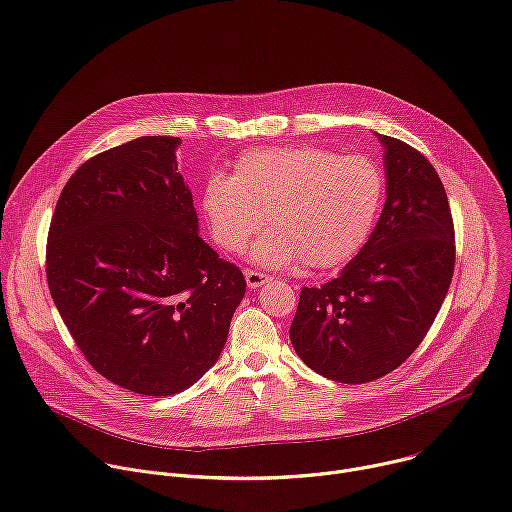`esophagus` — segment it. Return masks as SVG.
<instances>
[{"mask_svg": "<svg viewBox=\"0 0 512 512\" xmlns=\"http://www.w3.org/2000/svg\"><path fill=\"white\" fill-rule=\"evenodd\" d=\"M245 280H247V286L251 290H255V288L267 284L271 277L267 273H261V271H255V269H245Z\"/></svg>", "mask_w": 512, "mask_h": 512, "instance_id": "obj_1", "label": "esophagus"}]
</instances>
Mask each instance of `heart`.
Listing matches in <instances>:
<instances>
[{
  "label": "heart",
  "instance_id": "1",
  "mask_svg": "<svg viewBox=\"0 0 512 512\" xmlns=\"http://www.w3.org/2000/svg\"><path fill=\"white\" fill-rule=\"evenodd\" d=\"M386 198L382 169L367 157L318 147L253 149L230 177L212 175L202 210L212 239L241 253L265 216L271 228L253 247L261 265L302 261L312 269L347 263L369 239Z\"/></svg>",
  "mask_w": 512,
  "mask_h": 512
}]
</instances>
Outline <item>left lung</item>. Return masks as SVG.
<instances>
[{
  "mask_svg": "<svg viewBox=\"0 0 512 512\" xmlns=\"http://www.w3.org/2000/svg\"><path fill=\"white\" fill-rule=\"evenodd\" d=\"M386 147L388 198L347 267L318 288H302L290 339L316 374L365 384L402 365L423 343L455 267L447 194L429 159L392 136Z\"/></svg>",
  "mask_w": 512,
  "mask_h": 512,
  "instance_id": "obj_1",
  "label": "left lung"
}]
</instances>
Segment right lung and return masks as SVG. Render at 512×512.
<instances>
[{"mask_svg":"<svg viewBox=\"0 0 512 512\" xmlns=\"http://www.w3.org/2000/svg\"><path fill=\"white\" fill-rule=\"evenodd\" d=\"M177 136H141L87 159L65 183L46 241V282L100 376L171 396L216 363L245 296L241 269L198 235Z\"/></svg>","mask_w":512,"mask_h":512,"instance_id":"1","label":"right lung"}]
</instances>
